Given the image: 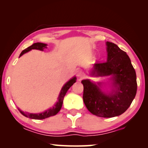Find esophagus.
Instances as JSON below:
<instances>
[{"label":"esophagus","instance_id":"esophagus-1","mask_svg":"<svg viewBox=\"0 0 148 148\" xmlns=\"http://www.w3.org/2000/svg\"><path fill=\"white\" fill-rule=\"evenodd\" d=\"M77 77L79 79H82L84 78L85 77V74L82 71H77Z\"/></svg>","mask_w":148,"mask_h":148}]
</instances>
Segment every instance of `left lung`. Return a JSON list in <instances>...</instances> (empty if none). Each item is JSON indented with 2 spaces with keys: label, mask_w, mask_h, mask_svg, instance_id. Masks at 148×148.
Returning a JSON list of instances; mask_svg holds the SVG:
<instances>
[{
  "label": "left lung",
  "mask_w": 148,
  "mask_h": 148,
  "mask_svg": "<svg viewBox=\"0 0 148 148\" xmlns=\"http://www.w3.org/2000/svg\"><path fill=\"white\" fill-rule=\"evenodd\" d=\"M107 60L95 63L90 72L94 77L110 76L108 82L82 81L84 104L97 116L111 118L126 111L137 93L136 73L127 53L112 42H106ZM109 86V90L106 88ZM105 89H104V88Z\"/></svg>",
  "instance_id": "1"
}]
</instances>
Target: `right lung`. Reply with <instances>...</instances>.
<instances>
[{
	"instance_id": "1",
	"label": "right lung",
	"mask_w": 148,
	"mask_h": 148,
	"mask_svg": "<svg viewBox=\"0 0 148 148\" xmlns=\"http://www.w3.org/2000/svg\"><path fill=\"white\" fill-rule=\"evenodd\" d=\"M46 48H47V44H46L40 43V42L34 43L32 44V46H30L28 48H26V49L23 50V51L21 52V53L20 54L19 57H21V56L22 55H23L24 54L27 53V52L33 49L39 50H41V51H43V50ZM76 79H77L76 77L75 76L73 77L70 80H69L68 82H66L63 86H62L61 90H60V94L58 95L57 102L55 103V104L54 105V106L47 109V110L44 111V112H42L40 113H29V112H24L23 111L20 110L19 108H17L18 110H19V112L25 117H27V118L32 119H36V120H41V119H44L48 118V117L50 116H54V115L57 114V113L60 111V109H61L62 102H63L64 97L65 96L66 93L68 91L69 89L73 85L74 83L76 82Z\"/></svg>"
}]
</instances>
